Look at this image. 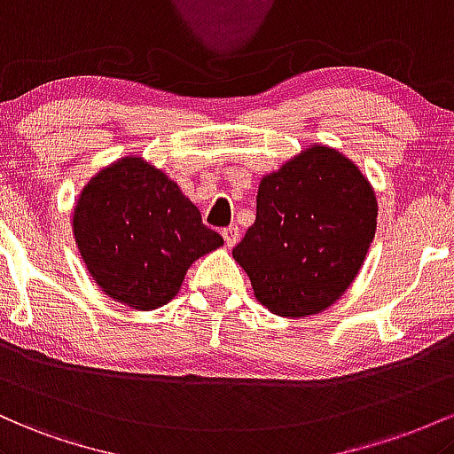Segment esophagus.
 <instances>
[{
    "mask_svg": "<svg viewBox=\"0 0 454 454\" xmlns=\"http://www.w3.org/2000/svg\"><path fill=\"white\" fill-rule=\"evenodd\" d=\"M223 238H225L227 247H236V242L240 240V229H238L236 225H229L223 229Z\"/></svg>",
    "mask_w": 454,
    "mask_h": 454,
    "instance_id": "esophagus-1",
    "label": "esophagus"
}]
</instances>
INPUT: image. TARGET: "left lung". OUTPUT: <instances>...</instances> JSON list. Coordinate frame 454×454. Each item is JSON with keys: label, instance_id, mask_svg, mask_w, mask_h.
Listing matches in <instances>:
<instances>
[{"label": "left lung", "instance_id": "obj_1", "mask_svg": "<svg viewBox=\"0 0 454 454\" xmlns=\"http://www.w3.org/2000/svg\"><path fill=\"white\" fill-rule=\"evenodd\" d=\"M375 227L369 180L337 150L315 145L263 177L257 216L233 259L263 307L281 317H307L354 283Z\"/></svg>", "mask_w": 454, "mask_h": 454}]
</instances>
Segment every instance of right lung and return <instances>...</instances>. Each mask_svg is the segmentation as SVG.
Masks as SVG:
<instances>
[{
    "label": "right lung",
    "instance_id": "add662e5",
    "mask_svg": "<svg viewBox=\"0 0 454 454\" xmlns=\"http://www.w3.org/2000/svg\"><path fill=\"white\" fill-rule=\"evenodd\" d=\"M73 227L98 287L139 310L169 302L191 263L223 244L180 186L135 156L91 177Z\"/></svg>",
    "mask_w": 454,
    "mask_h": 454
}]
</instances>
